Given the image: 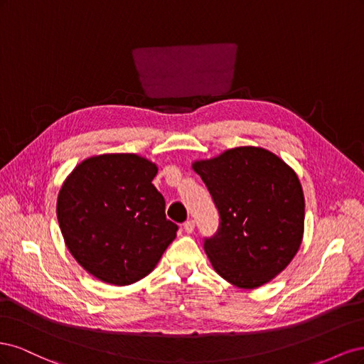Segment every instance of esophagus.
Instances as JSON below:
<instances>
[{"instance_id":"esophagus-1","label":"esophagus","mask_w":364,"mask_h":364,"mask_svg":"<svg viewBox=\"0 0 364 364\" xmlns=\"http://www.w3.org/2000/svg\"><path fill=\"white\" fill-rule=\"evenodd\" d=\"M194 228H196V225H194V220H188V222H185V223H183V229H185V232H186V234H191L193 230H194Z\"/></svg>"}]
</instances>
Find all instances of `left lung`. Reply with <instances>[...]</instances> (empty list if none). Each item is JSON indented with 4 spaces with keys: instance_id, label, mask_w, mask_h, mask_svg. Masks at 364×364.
Segmentation results:
<instances>
[{
    "instance_id": "obj_1",
    "label": "left lung",
    "mask_w": 364,
    "mask_h": 364,
    "mask_svg": "<svg viewBox=\"0 0 364 364\" xmlns=\"http://www.w3.org/2000/svg\"><path fill=\"white\" fill-rule=\"evenodd\" d=\"M220 214L205 240L214 270L240 289H257L289 266L302 243L305 200L299 178L274 153L253 146L193 162Z\"/></svg>"
}]
</instances>
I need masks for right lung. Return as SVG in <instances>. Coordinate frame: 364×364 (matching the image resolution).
Listing matches in <instances>:
<instances>
[{
    "label": "right lung",
    "mask_w": 364,
    "mask_h": 364,
    "mask_svg": "<svg viewBox=\"0 0 364 364\" xmlns=\"http://www.w3.org/2000/svg\"><path fill=\"white\" fill-rule=\"evenodd\" d=\"M155 162L135 153L82 161L58 196V220L71 255L92 277L134 284L156 267L176 238L165 200L151 183Z\"/></svg>",
    "instance_id": "obj_1"
}]
</instances>
